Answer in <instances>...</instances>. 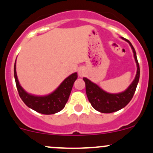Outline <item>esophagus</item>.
Instances as JSON below:
<instances>
[{
  "label": "esophagus",
  "mask_w": 153,
  "mask_h": 153,
  "mask_svg": "<svg viewBox=\"0 0 153 153\" xmlns=\"http://www.w3.org/2000/svg\"><path fill=\"white\" fill-rule=\"evenodd\" d=\"M84 74H85V71L83 69L80 68L79 70H78V75H79V76L83 77V75H84Z\"/></svg>",
  "instance_id": "1"
}]
</instances>
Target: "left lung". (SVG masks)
I'll return each instance as SVG.
<instances>
[{
    "instance_id": "left-lung-1",
    "label": "left lung",
    "mask_w": 153,
    "mask_h": 153,
    "mask_svg": "<svg viewBox=\"0 0 153 153\" xmlns=\"http://www.w3.org/2000/svg\"><path fill=\"white\" fill-rule=\"evenodd\" d=\"M121 38L128 42L131 48H132L137 67V75H136L135 78L131 84L128 87V88L120 93L110 94L102 89L100 86L91 81L88 78H83V80L85 83V91H86L88 101L96 110L102 113H111V112H116L126 106L133 98L139 80L140 69H139V65L137 60L135 49L128 40L126 39L123 37H121Z\"/></svg>"
}]
</instances>
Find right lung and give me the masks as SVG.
<instances>
[{
	"label": "right lung",
	"instance_id": "1",
	"mask_svg": "<svg viewBox=\"0 0 153 153\" xmlns=\"http://www.w3.org/2000/svg\"><path fill=\"white\" fill-rule=\"evenodd\" d=\"M14 72L15 82L20 98L28 107L44 115H51L62 110L71 93L74 82L78 78L77 73L71 74L50 94L35 96L28 94L20 85L16 72V62L14 64Z\"/></svg>",
	"mask_w": 153,
	"mask_h": 153
}]
</instances>
